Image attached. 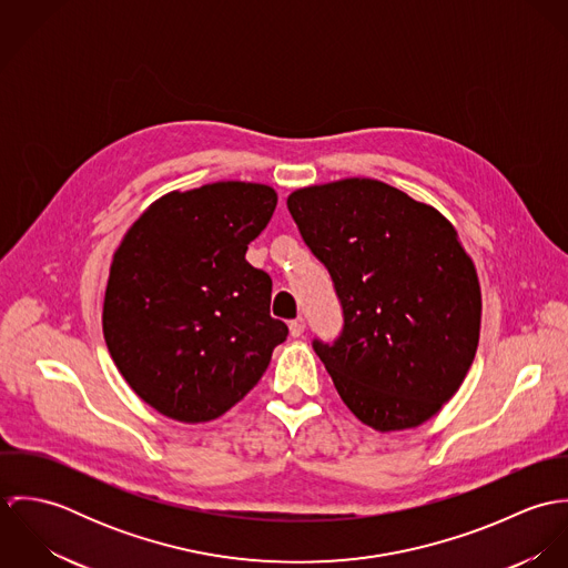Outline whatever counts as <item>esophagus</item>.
Instances as JSON below:
<instances>
[{
	"label": "esophagus",
	"mask_w": 568,
	"mask_h": 568,
	"mask_svg": "<svg viewBox=\"0 0 568 568\" xmlns=\"http://www.w3.org/2000/svg\"><path fill=\"white\" fill-rule=\"evenodd\" d=\"M288 329H291L293 336H302L304 329H306V322H304L302 317H297V320H293V322L288 324Z\"/></svg>",
	"instance_id": "1"
}]
</instances>
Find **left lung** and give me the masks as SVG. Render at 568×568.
Instances as JSON below:
<instances>
[{
    "label": "left lung",
    "mask_w": 568,
    "mask_h": 568,
    "mask_svg": "<svg viewBox=\"0 0 568 568\" xmlns=\"http://www.w3.org/2000/svg\"><path fill=\"white\" fill-rule=\"evenodd\" d=\"M286 205L341 302V334L313 341L341 400L381 433L430 419L479 345V280L455 227L376 179L311 185Z\"/></svg>",
    "instance_id": "left-lung-1"
}]
</instances>
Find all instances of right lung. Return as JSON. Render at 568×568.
<instances>
[{"label":"right lung","mask_w":568,"mask_h":568,"mask_svg":"<svg viewBox=\"0 0 568 568\" xmlns=\"http://www.w3.org/2000/svg\"><path fill=\"white\" fill-rule=\"evenodd\" d=\"M277 194L219 181L155 201L118 246L102 332L131 389L179 422H210L257 385L288 327L271 277L244 260Z\"/></svg>","instance_id":"1"}]
</instances>
